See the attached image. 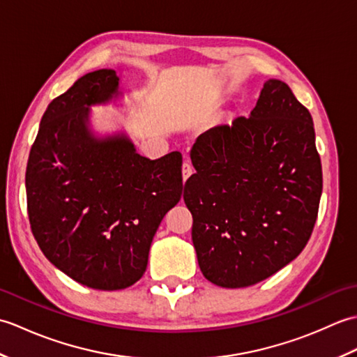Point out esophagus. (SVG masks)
<instances>
[{"label": "esophagus", "instance_id": "34e87169", "mask_svg": "<svg viewBox=\"0 0 357 357\" xmlns=\"http://www.w3.org/2000/svg\"><path fill=\"white\" fill-rule=\"evenodd\" d=\"M195 170H193V167H192V164L188 162V161H185L184 164H183V179L184 181H187L188 179V176H192V173H193Z\"/></svg>", "mask_w": 357, "mask_h": 357}]
</instances>
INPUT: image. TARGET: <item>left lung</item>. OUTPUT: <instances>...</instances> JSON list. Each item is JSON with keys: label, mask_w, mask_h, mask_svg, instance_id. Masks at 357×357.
<instances>
[{"label": "left lung", "mask_w": 357, "mask_h": 357, "mask_svg": "<svg viewBox=\"0 0 357 357\" xmlns=\"http://www.w3.org/2000/svg\"><path fill=\"white\" fill-rule=\"evenodd\" d=\"M190 158L184 202L210 282L255 285L299 256L319 210L322 167L312 115L285 82L265 81L250 116L199 135Z\"/></svg>", "instance_id": "left-lung-1"}]
</instances>
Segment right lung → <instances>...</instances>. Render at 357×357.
<instances>
[{"label":"right lung","mask_w":357,"mask_h":357,"mask_svg":"<svg viewBox=\"0 0 357 357\" xmlns=\"http://www.w3.org/2000/svg\"><path fill=\"white\" fill-rule=\"evenodd\" d=\"M112 69L90 72L44 112L26 170L27 213L44 256L77 282L123 290L147 268L151 241L183 195V156L136 153L124 133L98 138L90 105L121 95Z\"/></svg>","instance_id":"right-lung-1"}]
</instances>
